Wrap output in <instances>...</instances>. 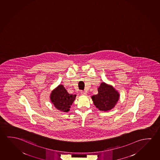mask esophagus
Here are the masks:
<instances>
[{
    "instance_id": "34e87169",
    "label": "esophagus",
    "mask_w": 160,
    "mask_h": 160,
    "mask_svg": "<svg viewBox=\"0 0 160 160\" xmlns=\"http://www.w3.org/2000/svg\"><path fill=\"white\" fill-rule=\"evenodd\" d=\"M81 95H87V92L86 91H81Z\"/></svg>"
}]
</instances>
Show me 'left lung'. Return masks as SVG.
<instances>
[{
	"label": "left lung",
	"mask_w": 160,
	"mask_h": 160,
	"mask_svg": "<svg viewBox=\"0 0 160 160\" xmlns=\"http://www.w3.org/2000/svg\"><path fill=\"white\" fill-rule=\"evenodd\" d=\"M98 93L91 96L94 105L100 111H107L113 108L119 99V93L112 86L102 82Z\"/></svg>",
	"instance_id": "8db88e82"
}]
</instances>
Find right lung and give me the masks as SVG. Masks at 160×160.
<instances>
[{"label":"right lung","mask_w":160,"mask_h":160,"mask_svg":"<svg viewBox=\"0 0 160 160\" xmlns=\"http://www.w3.org/2000/svg\"><path fill=\"white\" fill-rule=\"evenodd\" d=\"M76 96V95L68 93L62 85H59L52 91L50 94V100L58 110L67 112L70 110Z\"/></svg>","instance_id":"obj_1"}]
</instances>
